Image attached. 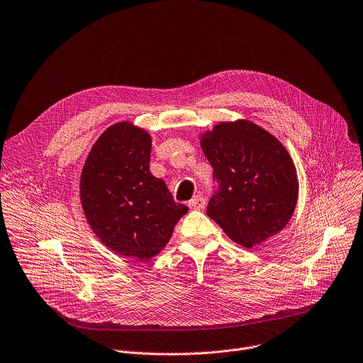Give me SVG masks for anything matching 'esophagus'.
I'll return each instance as SVG.
<instances>
[{"label": "esophagus", "mask_w": 363, "mask_h": 363, "mask_svg": "<svg viewBox=\"0 0 363 363\" xmlns=\"http://www.w3.org/2000/svg\"><path fill=\"white\" fill-rule=\"evenodd\" d=\"M188 206L191 208V209H195V211H201V209H203L205 208V199L202 198V196H194L191 201H189V203H188Z\"/></svg>", "instance_id": "esophagus-1"}]
</instances>
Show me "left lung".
Wrapping results in <instances>:
<instances>
[{
	"label": "left lung",
	"mask_w": 363,
	"mask_h": 363,
	"mask_svg": "<svg viewBox=\"0 0 363 363\" xmlns=\"http://www.w3.org/2000/svg\"><path fill=\"white\" fill-rule=\"evenodd\" d=\"M199 138L219 182L208 216L246 249L281 232L298 201L297 169L286 147L249 120L220 121Z\"/></svg>",
	"instance_id": "left-lung-1"
}]
</instances>
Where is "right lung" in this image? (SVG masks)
Segmentation results:
<instances>
[{"instance_id": "add662e5", "label": "right lung", "mask_w": 363, "mask_h": 363, "mask_svg": "<svg viewBox=\"0 0 363 363\" xmlns=\"http://www.w3.org/2000/svg\"><path fill=\"white\" fill-rule=\"evenodd\" d=\"M151 135L130 121L110 125L93 144L80 175V202L93 233L117 255L157 256L188 206L150 171Z\"/></svg>"}]
</instances>
